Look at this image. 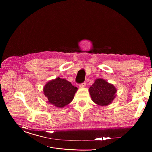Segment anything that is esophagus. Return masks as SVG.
<instances>
[{
    "instance_id": "34e87169",
    "label": "esophagus",
    "mask_w": 152,
    "mask_h": 152,
    "mask_svg": "<svg viewBox=\"0 0 152 152\" xmlns=\"http://www.w3.org/2000/svg\"><path fill=\"white\" fill-rule=\"evenodd\" d=\"M86 82H83V83H82L79 85V87H80V88H84V87H86Z\"/></svg>"
}]
</instances>
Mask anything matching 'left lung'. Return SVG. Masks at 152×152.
<instances>
[{"instance_id": "8db88e82", "label": "left lung", "mask_w": 152, "mask_h": 152, "mask_svg": "<svg viewBox=\"0 0 152 152\" xmlns=\"http://www.w3.org/2000/svg\"><path fill=\"white\" fill-rule=\"evenodd\" d=\"M89 91L93 102L102 107L111 104L117 96L116 87L101 78L95 80Z\"/></svg>"}]
</instances>
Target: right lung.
Masks as SVG:
<instances>
[{
  "mask_svg": "<svg viewBox=\"0 0 152 152\" xmlns=\"http://www.w3.org/2000/svg\"><path fill=\"white\" fill-rule=\"evenodd\" d=\"M77 90L71 82L59 77L48 82L43 89L47 103L59 108L72 102Z\"/></svg>",
  "mask_w": 152,
  "mask_h": 152,
  "instance_id": "obj_1",
  "label": "right lung"
}]
</instances>
